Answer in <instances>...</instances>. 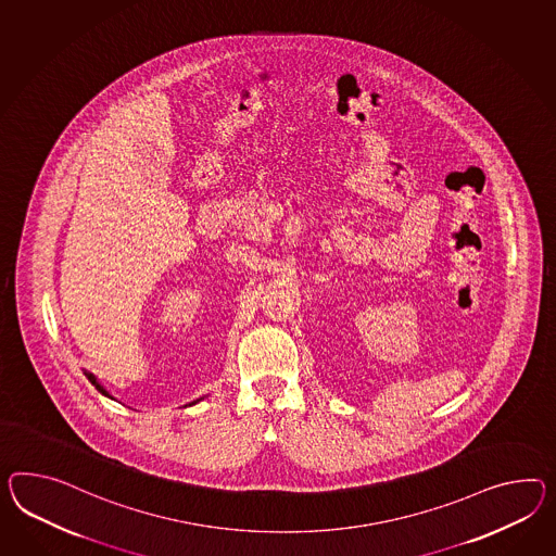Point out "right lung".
Returning a JSON list of instances; mask_svg holds the SVG:
<instances>
[{"label":"right lung","mask_w":556,"mask_h":556,"mask_svg":"<svg viewBox=\"0 0 556 556\" xmlns=\"http://www.w3.org/2000/svg\"><path fill=\"white\" fill-rule=\"evenodd\" d=\"M88 379H90V381H92V384H94V387H97V389H99L100 393H102V395H109V393H106V391H104V389H102V387H100L99 383H97V379H94V377H92V375H88ZM109 397H111V395H109Z\"/></svg>","instance_id":"add662e5"}]
</instances>
